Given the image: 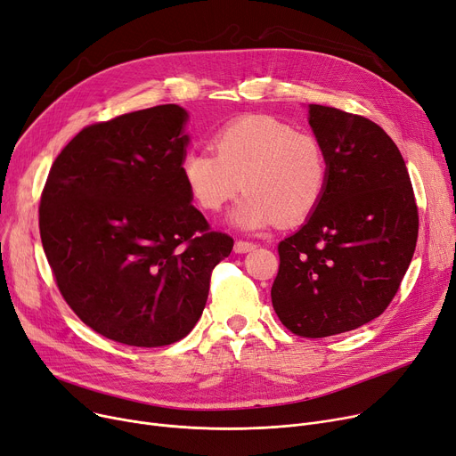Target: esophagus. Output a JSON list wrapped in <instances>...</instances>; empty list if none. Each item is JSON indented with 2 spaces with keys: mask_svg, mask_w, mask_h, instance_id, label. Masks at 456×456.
I'll use <instances>...</instances> for the list:
<instances>
[{
  "mask_svg": "<svg viewBox=\"0 0 456 456\" xmlns=\"http://www.w3.org/2000/svg\"><path fill=\"white\" fill-rule=\"evenodd\" d=\"M255 248H256V244H253L249 240H236V244H234L236 253H248V251H253Z\"/></svg>",
  "mask_w": 456,
  "mask_h": 456,
  "instance_id": "34e87169",
  "label": "esophagus"
}]
</instances>
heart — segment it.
Returning a JSON list of instances; mask_svg holds the SVG:
<instances>
[{
	"instance_id": "b5f03b06",
	"label": "heart",
	"mask_w": 456,
	"mask_h": 456,
	"mask_svg": "<svg viewBox=\"0 0 456 456\" xmlns=\"http://www.w3.org/2000/svg\"><path fill=\"white\" fill-rule=\"evenodd\" d=\"M208 150H190L181 174L196 203L222 210L242 188L236 224L260 229L275 220L292 225L306 220L320 205L329 166L320 140L277 118L251 114L224 126Z\"/></svg>"
}]
</instances>
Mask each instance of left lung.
<instances>
[{"label": "left lung", "mask_w": 456, "mask_h": 456, "mask_svg": "<svg viewBox=\"0 0 456 456\" xmlns=\"http://www.w3.org/2000/svg\"><path fill=\"white\" fill-rule=\"evenodd\" d=\"M329 175L306 224L279 242L272 303L303 338L362 327L392 303L418 242V205L394 140L371 119L310 105Z\"/></svg>", "instance_id": "1"}]
</instances>
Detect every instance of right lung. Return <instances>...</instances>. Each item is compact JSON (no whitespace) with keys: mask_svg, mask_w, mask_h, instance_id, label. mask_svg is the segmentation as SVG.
Wrapping results in <instances>:
<instances>
[{"mask_svg":"<svg viewBox=\"0 0 456 456\" xmlns=\"http://www.w3.org/2000/svg\"><path fill=\"white\" fill-rule=\"evenodd\" d=\"M186 110L159 105L79 131L44 184L38 227L68 306L105 338L160 347L198 323L232 238L181 174Z\"/></svg>","mask_w":456,"mask_h":456,"instance_id":"right-lung-1","label":"right lung"}]
</instances>
